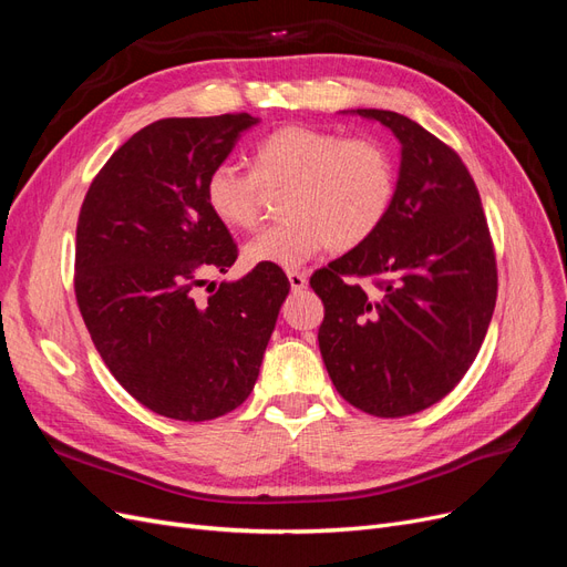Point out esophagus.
Listing matches in <instances>:
<instances>
[{"label":"esophagus","instance_id":"obj_1","mask_svg":"<svg viewBox=\"0 0 567 567\" xmlns=\"http://www.w3.org/2000/svg\"><path fill=\"white\" fill-rule=\"evenodd\" d=\"M286 277L290 281V288L293 290H302L307 286V274L305 271H298V269H288Z\"/></svg>","mask_w":567,"mask_h":567}]
</instances>
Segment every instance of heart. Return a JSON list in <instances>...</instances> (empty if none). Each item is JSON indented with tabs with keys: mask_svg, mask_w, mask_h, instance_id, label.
<instances>
[{
	"mask_svg": "<svg viewBox=\"0 0 567 567\" xmlns=\"http://www.w3.org/2000/svg\"><path fill=\"white\" fill-rule=\"evenodd\" d=\"M284 186L286 215L244 248L248 265L298 267L326 246H362L385 221L398 177L381 142L284 125L255 144L252 173L229 161L215 165L205 179V200L227 227L252 229L267 192Z\"/></svg>",
	"mask_w": 567,
	"mask_h": 567,
	"instance_id": "1",
	"label": "heart"
}]
</instances>
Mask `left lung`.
<instances>
[{
  "mask_svg": "<svg viewBox=\"0 0 567 567\" xmlns=\"http://www.w3.org/2000/svg\"><path fill=\"white\" fill-rule=\"evenodd\" d=\"M357 113L400 140V179L381 229L312 274L319 350L352 406L400 419L440 402L471 369L496 305V255L458 153L406 115Z\"/></svg>",
  "mask_w": 567,
  "mask_h": 567,
  "instance_id": "1",
  "label": "left lung"
}]
</instances>
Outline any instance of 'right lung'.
<instances>
[{
    "label": "right lung",
    "instance_id": "right-lung-1",
    "mask_svg": "<svg viewBox=\"0 0 567 567\" xmlns=\"http://www.w3.org/2000/svg\"><path fill=\"white\" fill-rule=\"evenodd\" d=\"M248 113L165 117L120 146L82 200L75 298L104 364L132 398L175 421H210L250 394L290 284L277 265L196 288L238 257L205 200Z\"/></svg>",
    "mask_w": 567,
    "mask_h": 567
}]
</instances>
